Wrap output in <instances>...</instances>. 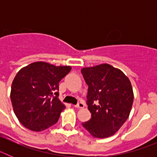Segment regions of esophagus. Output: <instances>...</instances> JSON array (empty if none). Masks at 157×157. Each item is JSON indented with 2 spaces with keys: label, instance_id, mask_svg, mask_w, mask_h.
Listing matches in <instances>:
<instances>
[{
  "label": "esophagus",
  "instance_id": "esophagus-1",
  "mask_svg": "<svg viewBox=\"0 0 157 157\" xmlns=\"http://www.w3.org/2000/svg\"><path fill=\"white\" fill-rule=\"evenodd\" d=\"M75 108H78V109H83V108L85 107V104L80 101V102H78L77 105H75Z\"/></svg>",
  "mask_w": 157,
  "mask_h": 157
}]
</instances>
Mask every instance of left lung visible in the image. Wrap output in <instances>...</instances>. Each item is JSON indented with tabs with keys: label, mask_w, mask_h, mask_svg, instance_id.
Returning a JSON list of instances; mask_svg holds the SVG:
<instances>
[{
	"label": "left lung",
	"mask_w": 157,
	"mask_h": 157,
	"mask_svg": "<svg viewBox=\"0 0 157 157\" xmlns=\"http://www.w3.org/2000/svg\"><path fill=\"white\" fill-rule=\"evenodd\" d=\"M88 86L91 119L83 127L96 138H108L127 120L134 101L131 83L122 71L107 63L81 70Z\"/></svg>",
	"instance_id": "left-lung-1"
}]
</instances>
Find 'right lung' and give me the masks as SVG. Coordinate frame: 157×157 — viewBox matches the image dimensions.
<instances>
[{"label": "right lung", "mask_w": 157, "mask_h": 157, "mask_svg": "<svg viewBox=\"0 0 157 157\" xmlns=\"http://www.w3.org/2000/svg\"><path fill=\"white\" fill-rule=\"evenodd\" d=\"M71 69L70 66L35 62L16 74L11 101L16 117L26 128L41 131L57 123L65 109L58 98L59 82Z\"/></svg>", "instance_id": "right-lung-1"}]
</instances>
